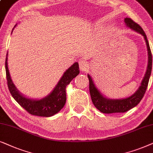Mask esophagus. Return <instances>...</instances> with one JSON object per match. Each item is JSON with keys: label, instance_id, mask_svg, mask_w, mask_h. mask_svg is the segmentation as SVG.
Listing matches in <instances>:
<instances>
[{"label": "esophagus", "instance_id": "obj_1", "mask_svg": "<svg viewBox=\"0 0 153 153\" xmlns=\"http://www.w3.org/2000/svg\"><path fill=\"white\" fill-rule=\"evenodd\" d=\"M79 66H80V69L82 71H85L89 69V64L86 61H80L79 62Z\"/></svg>", "mask_w": 153, "mask_h": 153}]
</instances>
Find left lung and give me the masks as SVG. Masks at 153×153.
I'll return each mask as SVG.
<instances>
[{"instance_id":"8db88e82","label":"left lung","mask_w":153,"mask_h":153,"mask_svg":"<svg viewBox=\"0 0 153 153\" xmlns=\"http://www.w3.org/2000/svg\"><path fill=\"white\" fill-rule=\"evenodd\" d=\"M125 23L127 27L135 30L138 33L141 34L145 39L148 55L147 71H146L143 80L140 83V86L138 87L136 92L129 97L120 99H111L103 97L102 94L100 92V91L97 88L91 77L89 74L87 75L89 82V92H90L91 101H92L94 106L103 113L108 114L114 113H125V112H127L129 110L133 108L136 105H137L145 94L150 75H151L152 64V53L145 32L137 23L134 22L130 18H125Z\"/></svg>"}]
</instances>
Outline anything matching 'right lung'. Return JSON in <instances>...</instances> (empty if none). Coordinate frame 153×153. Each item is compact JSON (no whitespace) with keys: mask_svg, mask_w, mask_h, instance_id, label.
Here are the masks:
<instances>
[{"mask_svg":"<svg viewBox=\"0 0 153 153\" xmlns=\"http://www.w3.org/2000/svg\"><path fill=\"white\" fill-rule=\"evenodd\" d=\"M5 72L10 92L15 100L22 108L31 115L41 117H51L59 113L64 106L66 101V86L79 74L80 71L78 63H74L64 73L52 92L41 99H29L24 97L18 91L12 81L8 70L7 53L5 60Z\"/></svg>","mask_w":153,"mask_h":153,"instance_id":"1","label":"right lung"}]
</instances>
